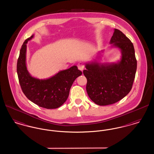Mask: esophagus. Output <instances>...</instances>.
Instances as JSON below:
<instances>
[{
  "label": "esophagus",
  "instance_id": "obj_1",
  "mask_svg": "<svg viewBox=\"0 0 154 154\" xmlns=\"http://www.w3.org/2000/svg\"><path fill=\"white\" fill-rule=\"evenodd\" d=\"M77 67H78V69L79 70H80L81 71H83V70H84V69L85 67V65H84V64L82 62H80V63H78Z\"/></svg>",
  "mask_w": 154,
  "mask_h": 154
}]
</instances>
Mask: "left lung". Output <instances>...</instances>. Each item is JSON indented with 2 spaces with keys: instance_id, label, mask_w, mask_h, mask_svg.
I'll return each instance as SVG.
<instances>
[{
  "instance_id": "left-lung-1",
  "label": "left lung",
  "mask_w": 154,
  "mask_h": 154,
  "mask_svg": "<svg viewBox=\"0 0 154 154\" xmlns=\"http://www.w3.org/2000/svg\"><path fill=\"white\" fill-rule=\"evenodd\" d=\"M110 43L122 52L117 63L86 65L83 73L87 79L86 89L90 99L97 105L114 104L123 99L132 89L137 69V60L131 41L115 29Z\"/></svg>"
}]
</instances>
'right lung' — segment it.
<instances>
[{"label": "right lung", "instance_id": "add662e5", "mask_svg": "<svg viewBox=\"0 0 154 154\" xmlns=\"http://www.w3.org/2000/svg\"><path fill=\"white\" fill-rule=\"evenodd\" d=\"M33 35L25 40L20 50L17 71L22 92L31 102L47 109L58 108L65 102L74 80L82 74L76 66L59 72L47 80L30 76L26 66V43Z\"/></svg>", "mask_w": 154, "mask_h": 154}]
</instances>
